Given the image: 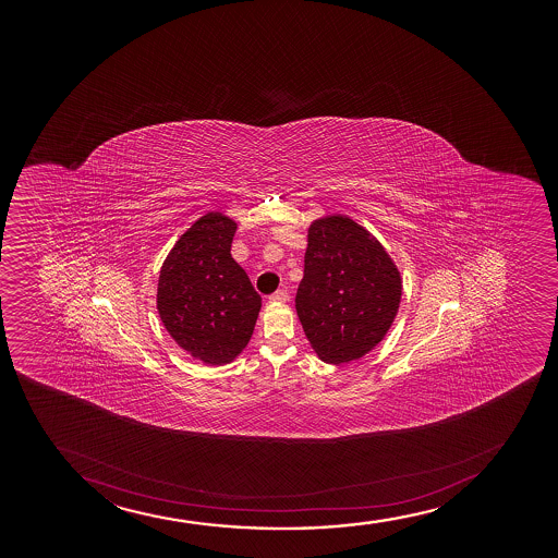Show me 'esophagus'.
Masks as SVG:
<instances>
[{
	"label": "esophagus",
	"mask_w": 558,
	"mask_h": 558,
	"mask_svg": "<svg viewBox=\"0 0 558 558\" xmlns=\"http://www.w3.org/2000/svg\"><path fill=\"white\" fill-rule=\"evenodd\" d=\"M287 300H289L287 290H277L276 294L269 295V302L271 303H284Z\"/></svg>",
	"instance_id": "34e87169"
}]
</instances>
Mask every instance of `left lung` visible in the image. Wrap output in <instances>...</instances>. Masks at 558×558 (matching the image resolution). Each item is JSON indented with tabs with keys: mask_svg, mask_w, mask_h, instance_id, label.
I'll use <instances>...</instances> for the list:
<instances>
[{
	"mask_svg": "<svg viewBox=\"0 0 558 558\" xmlns=\"http://www.w3.org/2000/svg\"><path fill=\"white\" fill-rule=\"evenodd\" d=\"M400 298L397 264L365 227L340 214L311 223L295 311L322 361L342 365L378 347Z\"/></svg>",
	"mask_w": 558,
	"mask_h": 558,
	"instance_id": "1",
	"label": "left lung"
}]
</instances>
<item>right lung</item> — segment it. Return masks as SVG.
<instances>
[{"instance_id": "right-lung-1", "label": "right lung", "mask_w": 558, "mask_h": 558, "mask_svg": "<svg viewBox=\"0 0 558 558\" xmlns=\"http://www.w3.org/2000/svg\"><path fill=\"white\" fill-rule=\"evenodd\" d=\"M236 221L208 211L169 251L158 279L156 307L167 333L206 365H227L247 347L260 295L232 258Z\"/></svg>"}]
</instances>
